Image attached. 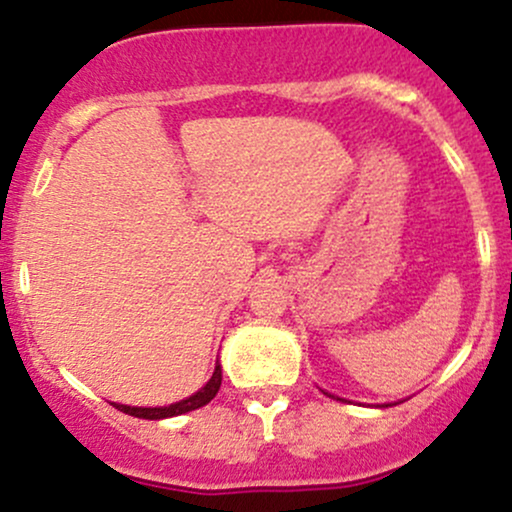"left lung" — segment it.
Masks as SVG:
<instances>
[{
    "label": "left lung",
    "instance_id": "obj_1",
    "mask_svg": "<svg viewBox=\"0 0 512 512\" xmlns=\"http://www.w3.org/2000/svg\"><path fill=\"white\" fill-rule=\"evenodd\" d=\"M330 397H332V395H330Z\"/></svg>",
    "mask_w": 512,
    "mask_h": 512
}]
</instances>
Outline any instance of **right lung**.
<instances>
[{"label":"right lung","instance_id":"add662e5","mask_svg":"<svg viewBox=\"0 0 512 512\" xmlns=\"http://www.w3.org/2000/svg\"><path fill=\"white\" fill-rule=\"evenodd\" d=\"M219 387H221V366L216 363L214 375H211L209 383L204 385L199 392H195L192 397L180 399V402L168 404V407H127V404H115V402H113V407L125 411V414H129V416H137V419H151V421L168 419V416L187 414V411L199 409V407H204V404H209L211 399L216 397V392H219Z\"/></svg>","mask_w":512,"mask_h":512}]
</instances>
